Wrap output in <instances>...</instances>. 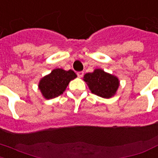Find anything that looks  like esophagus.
<instances>
[{
  "instance_id": "34e87169",
  "label": "esophagus",
  "mask_w": 158,
  "mask_h": 158,
  "mask_svg": "<svg viewBox=\"0 0 158 158\" xmlns=\"http://www.w3.org/2000/svg\"><path fill=\"white\" fill-rule=\"evenodd\" d=\"M77 75L79 78H82L83 76V71H79V72H77Z\"/></svg>"
}]
</instances>
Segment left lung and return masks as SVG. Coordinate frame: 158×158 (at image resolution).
<instances>
[{"label":"left lung","mask_w":158,"mask_h":158,"mask_svg":"<svg viewBox=\"0 0 158 158\" xmlns=\"http://www.w3.org/2000/svg\"><path fill=\"white\" fill-rule=\"evenodd\" d=\"M83 80L87 83L92 93L103 98H110L116 94L119 80L116 76L96 69L92 73L84 75Z\"/></svg>","instance_id":"8db88e82"}]
</instances>
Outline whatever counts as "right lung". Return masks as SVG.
Wrapping results in <instances>:
<instances>
[{
	"instance_id": "obj_1",
	"label": "right lung",
	"mask_w": 158,
	"mask_h": 158,
	"mask_svg": "<svg viewBox=\"0 0 158 158\" xmlns=\"http://www.w3.org/2000/svg\"><path fill=\"white\" fill-rule=\"evenodd\" d=\"M76 77V74L71 70L54 69L40 79L39 89L45 99H52L62 94L69 83Z\"/></svg>"
}]
</instances>
